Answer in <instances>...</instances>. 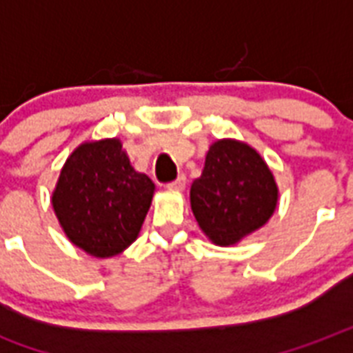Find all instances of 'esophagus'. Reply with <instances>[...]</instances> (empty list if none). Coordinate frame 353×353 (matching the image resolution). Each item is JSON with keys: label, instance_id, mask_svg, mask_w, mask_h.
<instances>
[{"label": "esophagus", "instance_id": "34e87169", "mask_svg": "<svg viewBox=\"0 0 353 353\" xmlns=\"http://www.w3.org/2000/svg\"><path fill=\"white\" fill-rule=\"evenodd\" d=\"M185 185H187V177H185V174H181V176L177 177V179H174L172 183H168V189H172V190H183Z\"/></svg>", "mask_w": 353, "mask_h": 353}]
</instances>
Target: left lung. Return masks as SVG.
I'll return each mask as SVG.
<instances>
[{
    "label": "left lung",
    "mask_w": 353,
    "mask_h": 353,
    "mask_svg": "<svg viewBox=\"0 0 353 353\" xmlns=\"http://www.w3.org/2000/svg\"><path fill=\"white\" fill-rule=\"evenodd\" d=\"M190 208L216 245H234L270 221L276 185L256 151L236 140H219L205 155L202 176L190 187Z\"/></svg>",
    "instance_id": "obj_1"
}]
</instances>
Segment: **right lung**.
I'll return each mask as SVG.
<instances>
[{"label": "right lung", "mask_w": 353, "mask_h": 353, "mask_svg": "<svg viewBox=\"0 0 353 353\" xmlns=\"http://www.w3.org/2000/svg\"><path fill=\"white\" fill-rule=\"evenodd\" d=\"M155 185L138 174L121 142L82 143L67 159L52 196L65 234L97 258L114 256L134 241Z\"/></svg>", "instance_id": "right-lung-1"}]
</instances>
